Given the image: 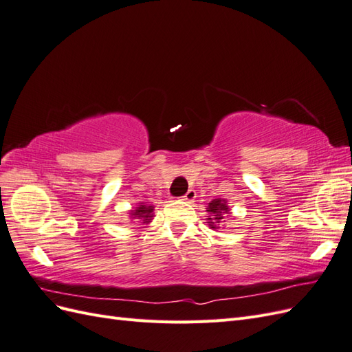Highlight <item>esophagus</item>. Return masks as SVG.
<instances>
[{"mask_svg": "<svg viewBox=\"0 0 352 352\" xmlns=\"http://www.w3.org/2000/svg\"><path fill=\"white\" fill-rule=\"evenodd\" d=\"M195 198H197V192L194 189H189L188 192L184 195V201H186V202H192Z\"/></svg>", "mask_w": 352, "mask_h": 352, "instance_id": "34e87169", "label": "esophagus"}]
</instances>
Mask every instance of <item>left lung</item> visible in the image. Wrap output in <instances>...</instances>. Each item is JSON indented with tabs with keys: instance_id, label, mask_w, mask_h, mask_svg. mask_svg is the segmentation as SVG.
<instances>
[{
	"instance_id": "1",
	"label": "left lung",
	"mask_w": 352,
	"mask_h": 352,
	"mask_svg": "<svg viewBox=\"0 0 352 352\" xmlns=\"http://www.w3.org/2000/svg\"><path fill=\"white\" fill-rule=\"evenodd\" d=\"M207 223L211 229H220V223L225 219L226 214H230V208L228 206V201L223 198H216L208 202L207 210Z\"/></svg>"
}]
</instances>
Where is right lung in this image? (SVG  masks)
Returning <instances> with one entry per match:
<instances>
[{"mask_svg":"<svg viewBox=\"0 0 352 352\" xmlns=\"http://www.w3.org/2000/svg\"><path fill=\"white\" fill-rule=\"evenodd\" d=\"M129 217L133 220H140L142 225H150L154 219V206L146 202H138V207L129 210Z\"/></svg>","mask_w":352,"mask_h":352,"instance_id":"obj_1","label":"right lung"}]
</instances>
